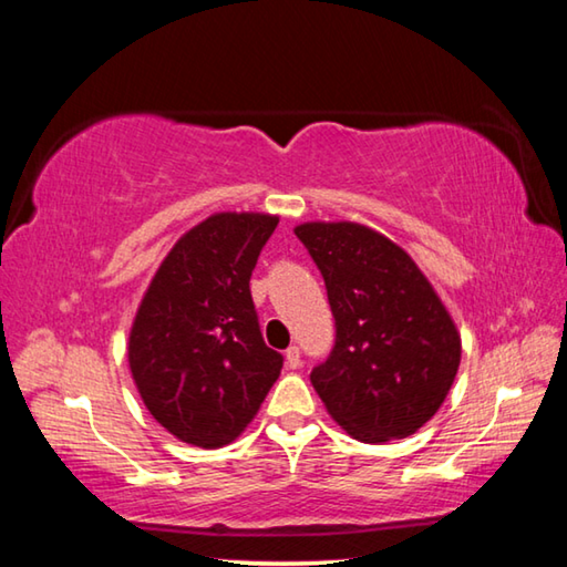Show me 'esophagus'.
Returning a JSON list of instances; mask_svg holds the SVG:
<instances>
[{"label": "esophagus", "instance_id": "obj_1", "mask_svg": "<svg viewBox=\"0 0 567 567\" xmlns=\"http://www.w3.org/2000/svg\"><path fill=\"white\" fill-rule=\"evenodd\" d=\"M285 360H287V368H292V370L300 368V364H302L300 348H297V344H290V348H287V352H285Z\"/></svg>", "mask_w": 567, "mask_h": 567}]
</instances>
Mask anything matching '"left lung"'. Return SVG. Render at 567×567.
I'll return each mask as SVG.
<instances>
[{
	"label": "left lung",
	"mask_w": 567,
	"mask_h": 567,
	"mask_svg": "<svg viewBox=\"0 0 567 567\" xmlns=\"http://www.w3.org/2000/svg\"><path fill=\"white\" fill-rule=\"evenodd\" d=\"M328 287L334 344L310 372L330 415L362 443L415 433L443 405L460 334L408 252L352 223L295 227Z\"/></svg>",
	"instance_id": "obj_1"
}]
</instances>
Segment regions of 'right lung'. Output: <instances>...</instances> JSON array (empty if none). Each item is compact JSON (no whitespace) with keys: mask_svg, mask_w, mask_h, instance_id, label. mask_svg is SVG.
<instances>
[{"mask_svg":"<svg viewBox=\"0 0 567 567\" xmlns=\"http://www.w3.org/2000/svg\"><path fill=\"white\" fill-rule=\"evenodd\" d=\"M277 217L219 213L172 247L130 332V370L162 427L189 445L233 443L282 370L249 277Z\"/></svg>","mask_w":567,"mask_h":567,"instance_id":"right-lung-1","label":"right lung"}]
</instances>
